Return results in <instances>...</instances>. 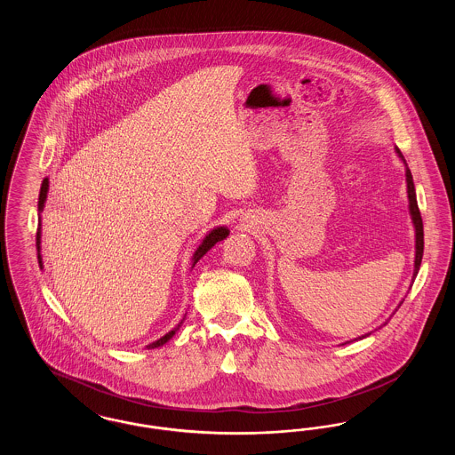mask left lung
<instances>
[{
    "mask_svg": "<svg viewBox=\"0 0 455 455\" xmlns=\"http://www.w3.org/2000/svg\"><path fill=\"white\" fill-rule=\"evenodd\" d=\"M397 155L404 160L403 153L399 148ZM406 164V160H404ZM406 182H408V197H410V212H411L412 223H414V228H416V258H414V276L418 275L419 271V266H421V259H423V220H421V213H419V208H418V201H416V193H414V184H412V175L410 172V169H406ZM368 336V334H365ZM362 336V338H365Z\"/></svg>",
    "mask_w": 455,
    "mask_h": 455,
    "instance_id": "obj_1",
    "label": "left lung"
}]
</instances>
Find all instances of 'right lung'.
<instances>
[{
	"label": "right lung",
	"instance_id": "obj_1",
	"mask_svg": "<svg viewBox=\"0 0 455 455\" xmlns=\"http://www.w3.org/2000/svg\"><path fill=\"white\" fill-rule=\"evenodd\" d=\"M47 189H49V180L47 179H44L43 180V186H41V193H39V210H43L44 208V201H45V196H47ZM39 227H41V223H39ZM228 235V230L225 228V227H218V228H215V230H212L208 235H206V238L203 240V243L197 247V251H196L195 256H193V266H195L196 262L197 260L201 259L217 242H220V240H223V238L227 237ZM36 240H37V251L41 249V228H37V237H36ZM39 264H41V267H43V260H41V256H39ZM182 324V323H180ZM179 324V325H180ZM179 325L173 329V331H171V332H167L164 338H160L158 341H155V343H152L150 347H162V345H165L171 338H172L173 334H175V331L179 329Z\"/></svg>",
	"mask_w": 455,
	"mask_h": 455
}]
</instances>
